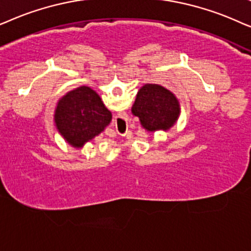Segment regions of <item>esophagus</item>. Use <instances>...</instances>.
<instances>
[{"label":"esophagus","mask_w":251,"mask_h":251,"mask_svg":"<svg viewBox=\"0 0 251 251\" xmlns=\"http://www.w3.org/2000/svg\"><path fill=\"white\" fill-rule=\"evenodd\" d=\"M122 123V124H125V125H126V122H125V119H123V117H118V118H117L116 119V124L117 123ZM117 133H118V134H120V133L119 132H117Z\"/></svg>","instance_id":"34e87169"}]
</instances>
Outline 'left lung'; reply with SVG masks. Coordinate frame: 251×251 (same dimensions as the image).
Wrapping results in <instances>:
<instances>
[{"mask_svg": "<svg viewBox=\"0 0 251 251\" xmlns=\"http://www.w3.org/2000/svg\"><path fill=\"white\" fill-rule=\"evenodd\" d=\"M132 113L139 117L147 132H168L178 122L180 103L176 96L157 83H145L133 103Z\"/></svg>", "mask_w": 251, "mask_h": 251, "instance_id": "8db88e82", "label": "left lung"}]
</instances>
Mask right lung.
I'll return each mask as SVG.
<instances>
[{"mask_svg":"<svg viewBox=\"0 0 251 251\" xmlns=\"http://www.w3.org/2000/svg\"><path fill=\"white\" fill-rule=\"evenodd\" d=\"M111 119V112L100 95L88 86H80L62 96L53 113L56 129L76 149L101 134Z\"/></svg>","mask_w":251,"mask_h":251,"instance_id":"right-lung-1","label":"right lung"}]
</instances>
